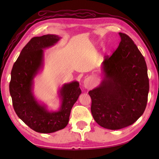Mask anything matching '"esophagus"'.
<instances>
[{"mask_svg": "<svg viewBox=\"0 0 159 159\" xmlns=\"http://www.w3.org/2000/svg\"><path fill=\"white\" fill-rule=\"evenodd\" d=\"M93 85V79L91 77L85 78L84 80V86L86 88H90Z\"/></svg>", "mask_w": 159, "mask_h": 159, "instance_id": "1", "label": "esophagus"}]
</instances>
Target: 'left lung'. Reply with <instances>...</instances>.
I'll list each match as a JSON object with an SVG mask.
<instances>
[{"label":"left lung","instance_id":"obj_1","mask_svg":"<svg viewBox=\"0 0 159 159\" xmlns=\"http://www.w3.org/2000/svg\"><path fill=\"white\" fill-rule=\"evenodd\" d=\"M121 42L105 56V80L89 91L91 111L101 127L117 130L133 124L145 111L149 90L147 67L133 40L119 32Z\"/></svg>","mask_w":159,"mask_h":159}]
</instances>
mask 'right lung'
I'll list each match as a JSON object with an SVG mask.
<instances>
[{"label":"right lung","instance_id":"obj_1","mask_svg":"<svg viewBox=\"0 0 159 159\" xmlns=\"http://www.w3.org/2000/svg\"><path fill=\"white\" fill-rule=\"evenodd\" d=\"M56 35L34 37L23 48L11 71L9 90L14 111L22 121L34 131L50 133L66 127L71 109L81 93L77 81L66 84L60 90L61 109L49 112L38 104L32 94V80L42 65L43 48L59 40Z\"/></svg>","mask_w":159,"mask_h":159}]
</instances>
